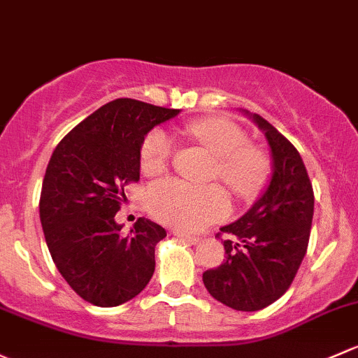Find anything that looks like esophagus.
<instances>
[{"label":"esophagus","instance_id":"1","mask_svg":"<svg viewBox=\"0 0 358 358\" xmlns=\"http://www.w3.org/2000/svg\"><path fill=\"white\" fill-rule=\"evenodd\" d=\"M173 235H175V236H178L180 240H185V242L192 243V245H195V243H199V242H201V238H199V236H192V235H187V233H183V231H178V229H173Z\"/></svg>","mask_w":358,"mask_h":358}]
</instances>
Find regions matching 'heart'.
<instances>
[{
    "label": "heart",
    "mask_w": 358,
    "mask_h": 358,
    "mask_svg": "<svg viewBox=\"0 0 358 358\" xmlns=\"http://www.w3.org/2000/svg\"><path fill=\"white\" fill-rule=\"evenodd\" d=\"M187 134L216 156L213 175L220 176L240 199L261 192L269 176L268 156L245 144L243 130L229 120L209 116L187 125ZM171 137L161 129L150 130L141 145L144 175L163 173L171 159ZM149 209L156 220L171 227L195 231L228 214V197L220 185H192L178 178L156 182L149 190Z\"/></svg>",
    "instance_id": "obj_1"
}]
</instances>
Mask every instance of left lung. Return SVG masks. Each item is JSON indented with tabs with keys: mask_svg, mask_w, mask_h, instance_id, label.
<instances>
[{
	"mask_svg": "<svg viewBox=\"0 0 358 358\" xmlns=\"http://www.w3.org/2000/svg\"><path fill=\"white\" fill-rule=\"evenodd\" d=\"M250 118L268 138L273 176L259 201L221 228L233 236L223 242L227 259L202 274L217 302L243 312L271 306L289 288L307 252L314 216V190L299 150L262 116Z\"/></svg>",
	"mask_w": 358,
	"mask_h": 358,
	"instance_id": "obj_1",
	"label": "left lung"
}]
</instances>
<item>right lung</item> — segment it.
<instances>
[{"label":"right lung","mask_w":358,"mask_h":358,"mask_svg":"<svg viewBox=\"0 0 358 358\" xmlns=\"http://www.w3.org/2000/svg\"><path fill=\"white\" fill-rule=\"evenodd\" d=\"M178 113L122 97L94 111L52 150L39 201L44 238L66 283L92 306H122L152 278L164 228L138 217L125 235L115 216L125 187L141 178L144 137Z\"/></svg>","instance_id":"right-lung-1"}]
</instances>
